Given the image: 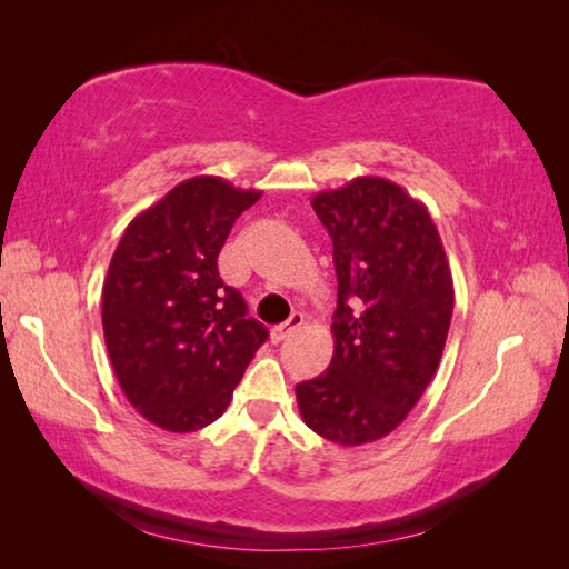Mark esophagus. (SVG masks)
<instances>
[{"label":"esophagus","instance_id":"1","mask_svg":"<svg viewBox=\"0 0 569 569\" xmlns=\"http://www.w3.org/2000/svg\"><path fill=\"white\" fill-rule=\"evenodd\" d=\"M303 312H293V316L291 318H288L286 322H281V325H276V328H271V340L273 342H283L286 340V337H291L298 328H300V325H303Z\"/></svg>","mask_w":569,"mask_h":569}]
</instances>
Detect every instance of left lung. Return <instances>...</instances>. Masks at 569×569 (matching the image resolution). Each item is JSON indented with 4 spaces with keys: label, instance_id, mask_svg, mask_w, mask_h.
Masks as SVG:
<instances>
[{
    "label": "left lung",
    "instance_id": "8db88e82",
    "mask_svg": "<svg viewBox=\"0 0 569 569\" xmlns=\"http://www.w3.org/2000/svg\"><path fill=\"white\" fill-rule=\"evenodd\" d=\"M310 202L332 237L335 352L328 371L296 386V398L310 430L355 447L396 430L428 389L455 286L428 208L401 186L359 176Z\"/></svg>",
    "mask_w": 569,
    "mask_h": 569
}]
</instances>
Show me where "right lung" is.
I'll return each instance as SVG.
<instances>
[{
	"mask_svg": "<svg viewBox=\"0 0 569 569\" xmlns=\"http://www.w3.org/2000/svg\"><path fill=\"white\" fill-rule=\"evenodd\" d=\"M261 198L196 176L139 212L102 286V330L127 401L153 426L192 432L220 418L266 342L217 257L237 217Z\"/></svg>",
	"mask_w": 569,
	"mask_h": 569,
	"instance_id": "add662e5",
	"label": "right lung"
}]
</instances>
